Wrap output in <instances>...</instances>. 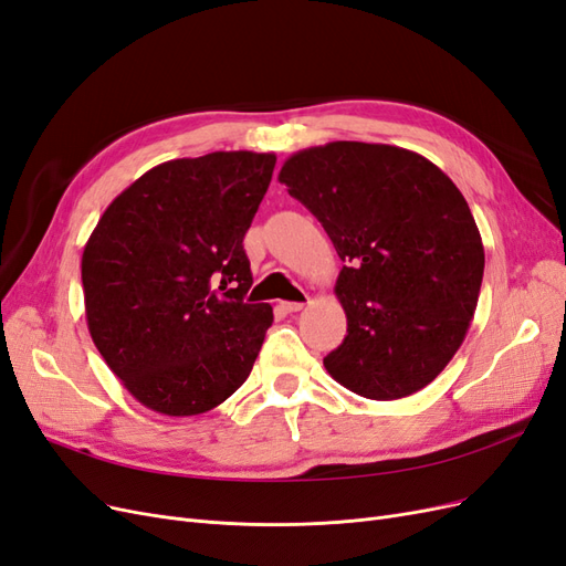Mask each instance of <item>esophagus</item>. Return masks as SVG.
Segmentation results:
<instances>
[{
  "instance_id": "obj_1",
  "label": "esophagus",
  "mask_w": 566,
  "mask_h": 566,
  "mask_svg": "<svg viewBox=\"0 0 566 566\" xmlns=\"http://www.w3.org/2000/svg\"><path fill=\"white\" fill-rule=\"evenodd\" d=\"M306 302H310V297H304V302H285L283 310H285L287 314H295V312H302V310H304Z\"/></svg>"
}]
</instances>
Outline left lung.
I'll list each match as a JSON object with an SVG mask.
<instances>
[{
  "instance_id": "obj_1",
  "label": "left lung",
  "mask_w": 566,
  "mask_h": 566,
  "mask_svg": "<svg viewBox=\"0 0 566 566\" xmlns=\"http://www.w3.org/2000/svg\"><path fill=\"white\" fill-rule=\"evenodd\" d=\"M279 181L331 235L347 335L323 358L331 378L373 401L410 397L460 349L484 276L468 200L420 153L331 142L290 156Z\"/></svg>"
}]
</instances>
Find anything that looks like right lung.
Segmentation results:
<instances>
[{
    "mask_svg": "<svg viewBox=\"0 0 566 566\" xmlns=\"http://www.w3.org/2000/svg\"><path fill=\"white\" fill-rule=\"evenodd\" d=\"M276 156L217 150L156 165L101 214L82 252L87 328L142 406L208 413L241 387L273 323L245 304V231Z\"/></svg>",
    "mask_w": 566,
    "mask_h": 566,
    "instance_id": "right-lung-1",
    "label": "right lung"
}]
</instances>
